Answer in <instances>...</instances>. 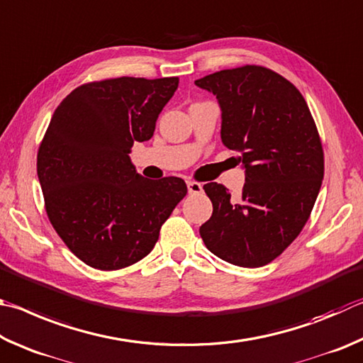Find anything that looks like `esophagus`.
Returning <instances> with one entry per match:
<instances>
[{
  "mask_svg": "<svg viewBox=\"0 0 363 363\" xmlns=\"http://www.w3.org/2000/svg\"><path fill=\"white\" fill-rule=\"evenodd\" d=\"M186 186H188V193L189 194H199V193H202V185H201V183H198V182L189 180V182H186Z\"/></svg>",
  "mask_w": 363,
  "mask_h": 363,
  "instance_id": "esophagus-1",
  "label": "esophagus"
}]
</instances>
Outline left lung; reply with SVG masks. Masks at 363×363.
<instances>
[{"mask_svg":"<svg viewBox=\"0 0 363 363\" xmlns=\"http://www.w3.org/2000/svg\"><path fill=\"white\" fill-rule=\"evenodd\" d=\"M221 110V142L239 151L242 196L218 183L204 185L212 217L201 238L225 262L258 268L294 242L313 211L323 180V151L306 100L284 76L245 65L204 76Z\"/></svg>","mask_w":363,"mask_h":363,"instance_id":"obj_1","label":"left lung"}]
</instances>
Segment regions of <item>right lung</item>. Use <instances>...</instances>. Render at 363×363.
Segmentation results:
<instances>
[{
	"label": "right lung",
	"instance_id": "add662e5",
	"mask_svg": "<svg viewBox=\"0 0 363 363\" xmlns=\"http://www.w3.org/2000/svg\"><path fill=\"white\" fill-rule=\"evenodd\" d=\"M178 78H116L68 94L38 151L49 221L81 262L114 271L140 262L188 193L182 178L146 180L130 161L152 137Z\"/></svg>",
	"mask_w": 363,
	"mask_h": 363
}]
</instances>
